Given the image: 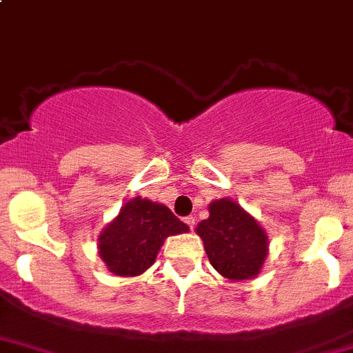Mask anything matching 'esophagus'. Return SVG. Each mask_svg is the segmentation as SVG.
<instances>
[{
	"label": "esophagus",
	"mask_w": 353,
	"mask_h": 353,
	"mask_svg": "<svg viewBox=\"0 0 353 353\" xmlns=\"http://www.w3.org/2000/svg\"><path fill=\"white\" fill-rule=\"evenodd\" d=\"M184 223L188 225L190 230H193V228H195V218H193V216H188V218H184Z\"/></svg>",
	"instance_id": "obj_1"
}]
</instances>
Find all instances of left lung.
<instances>
[{"label":"left lung","instance_id":"left-lung-1","mask_svg":"<svg viewBox=\"0 0 353 353\" xmlns=\"http://www.w3.org/2000/svg\"><path fill=\"white\" fill-rule=\"evenodd\" d=\"M196 234L204 241L209 262L221 276L250 279L259 274L268 255V236L234 200H214Z\"/></svg>","mask_w":353,"mask_h":353}]
</instances>
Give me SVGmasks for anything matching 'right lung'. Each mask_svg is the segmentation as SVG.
<instances>
[{
	"label": "right lung",
	"instance_id": "add662e5",
	"mask_svg": "<svg viewBox=\"0 0 353 353\" xmlns=\"http://www.w3.org/2000/svg\"><path fill=\"white\" fill-rule=\"evenodd\" d=\"M188 232L167 205L132 199L100 236V256L117 276L142 274L154 263L165 237Z\"/></svg>",
	"mask_w": 353,
	"mask_h": 353
}]
</instances>
